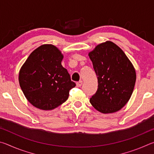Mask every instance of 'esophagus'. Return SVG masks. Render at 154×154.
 <instances>
[{"instance_id":"esophagus-1","label":"esophagus","mask_w":154,"mask_h":154,"mask_svg":"<svg viewBox=\"0 0 154 154\" xmlns=\"http://www.w3.org/2000/svg\"><path fill=\"white\" fill-rule=\"evenodd\" d=\"M82 83H83V82L82 81H79V82H77V87H81L82 86Z\"/></svg>"}]
</instances>
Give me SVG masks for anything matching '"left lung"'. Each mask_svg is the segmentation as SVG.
I'll return each instance as SVG.
<instances>
[{
	"instance_id": "obj_1",
	"label": "left lung",
	"mask_w": 154,
	"mask_h": 154,
	"mask_svg": "<svg viewBox=\"0 0 154 154\" xmlns=\"http://www.w3.org/2000/svg\"><path fill=\"white\" fill-rule=\"evenodd\" d=\"M89 56L98 78V90L90 102L103 113L116 112L133 92L136 72L126 54L111 41L99 44Z\"/></svg>"
}]
</instances>
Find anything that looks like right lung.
<instances>
[{
    "label": "right lung",
    "instance_id": "obj_1",
    "mask_svg": "<svg viewBox=\"0 0 154 154\" xmlns=\"http://www.w3.org/2000/svg\"><path fill=\"white\" fill-rule=\"evenodd\" d=\"M63 56L56 47L43 45L34 50L21 68L19 83L27 100L35 107L51 110L69 98L75 87L62 66Z\"/></svg>",
    "mask_w": 154,
    "mask_h": 154
}]
</instances>
